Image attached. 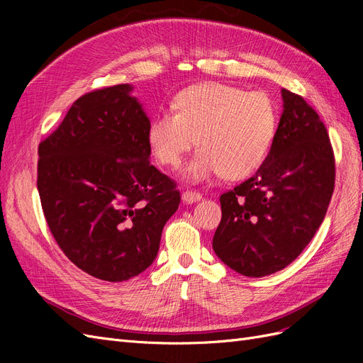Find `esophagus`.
Returning a JSON list of instances; mask_svg holds the SVG:
<instances>
[{"label": "esophagus", "mask_w": 363, "mask_h": 363, "mask_svg": "<svg viewBox=\"0 0 363 363\" xmlns=\"http://www.w3.org/2000/svg\"><path fill=\"white\" fill-rule=\"evenodd\" d=\"M182 200H183V203H186V204L196 203V201L201 200V194L196 192V191H192V189H186V191L182 194Z\"/></svg>", "instance_id": "esophagus-1"}]
</instances>
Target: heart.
I'll list each match as a JSON object with an SVG mask.
<instances>
[{
	"instance_id": "1",
	"label": "heart",
	"mask_w": 363,
	"mask_h": 363,
	"mask_svg": "<svg viewBox=\"0 0 363 363\" xmlns=\"http://www.w3.org/2000/svg\"><path fill=\"white\" fill-rule=\"evenodd\" d=\"M174 113L151 119L147 142L151 155L175 168L196 144L184 177L201 182L221 174L245 179L267 160L277 133L279 113L272 98L224 83L189 86L174 96Z\"/></svg>"
}]
</instances>
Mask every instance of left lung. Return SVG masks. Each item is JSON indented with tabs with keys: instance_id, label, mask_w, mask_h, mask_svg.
I'll use <instances>...</instances> for the list:
<instances>
[{
	"instance_id": "left-lung-1",
	"label": "left lung",
	"mask_w": 363,
	"mask_h": 363,
	"mask_svg": "<svg viewBox=\"0 0 363 363\" xmlns=\"http://www.w3.org/2000/svg\"><path fill=\"white\" fill-rule=\"evenodd\" d=\"M283 113L267 160L221 195L213 251L228 268L263 277L286 268L311 242L335 189L327 128L304 98L281 89Z\"/></svg>"
}]
</instances>
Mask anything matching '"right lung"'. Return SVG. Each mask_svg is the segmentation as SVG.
<instances>
[{
	"label": "right lung",
	"mask_w": 363,
	"mask_h": 363,
	"mask_svg": "<svg viewBox=\"0 0 363 363\" xmlns=\"http://www.w3.org/2000/svg\"><path fill=\"white\" fill-rule=\"evenodd\" d=\"M116 84L84 94L39 144L38 191L51 233L75 267L124 281L155 262L180 204L175 182L150 163V119Z\"/></svg>",
	"instance_id": "right-lung-1"
}]
</instances>
